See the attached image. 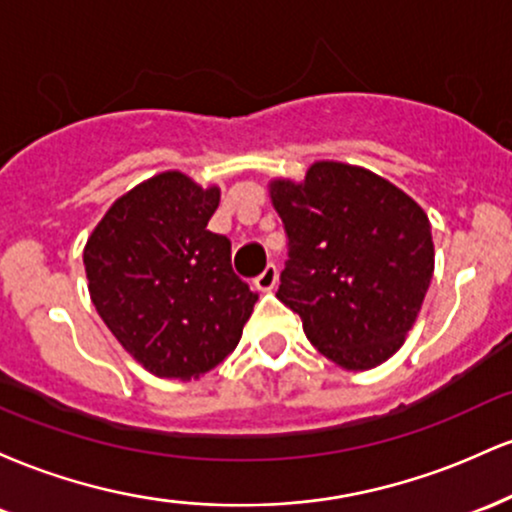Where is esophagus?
Segmentation results:
<instances>
[{
  "label": "esophagus",
  "mask_w": 512,
  "mask_h": 512,
  "mask_svg": "<svg viewBox=\"0 0 512 512\" xmlns=\"http://www.w3.org/2000/svg\"><path fill=\"white\" fill-rule=\"evenodd\" d=\"M276 279H279V269L274 264H267L260 276H255V286L260 291H272L276 286Z\"/></svg>",
  "instance_id": "obj_1"
}]
</instances>
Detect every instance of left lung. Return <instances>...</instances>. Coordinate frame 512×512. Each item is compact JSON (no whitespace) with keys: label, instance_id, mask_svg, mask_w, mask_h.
Returning a JSON list of instances; mask_svg holds the SVG:
<instances>
[{"label":"left lung","instance_id":"obj_1","mask_svg":"<svg viewBox=\"0 0 512 512\" xmlns=\"http://www.w3.org/2000/svg\"><path fill=\"white\" fill-rule=\"evenodd\" d=\"M289 238L276 298L344 370L395 356L419 317L433 276L426 211L373 170L315 161L301 182L269 180Z\"/></svg>","mask_w":512,"mask_h":512}]
</instances>
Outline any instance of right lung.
Returning a JSON list of instances; mask_svg holds the SVG:
<instances>
[{
	"label": "right lung",
	"mask_w": 512,
	"mask_h": 512,
	"mask_svg": "<svg viewBox=\"0 0 512 512\" xmlns=\"http://www.w3.org/2000/svg\"><path fill=\"white\" fill-rule=\"evenodd\" d=\"M221 190L166 170L117 197L84 248L98 315L139 366L192 380L231 354L257 293L231 267V240L207 231Z\"/></svg>",
	"instance_id": "add662e5"
}]
</instances>
